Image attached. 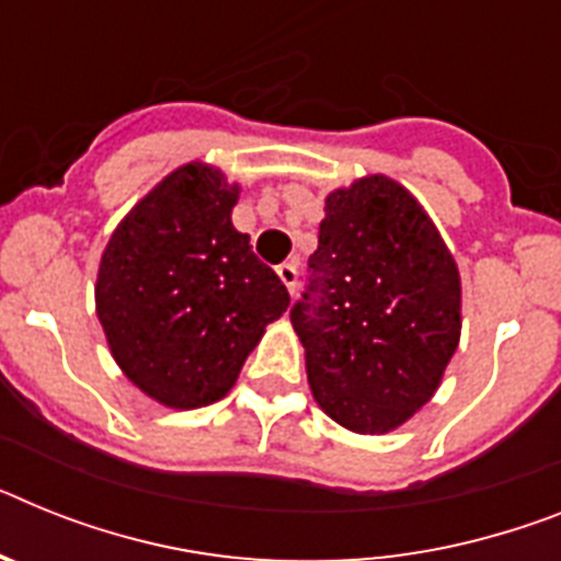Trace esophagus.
Returning a JSON list of instances; mask_svg holds the SVG:
<instances>
[{"instance_id": "obj_1", "label": "esophagus", "mask_w": 561, "mask_h": 561, "mask_svg": "<svg viewBox=\"0 0 561 561\" xmlns=\"http://www.w3.org/2000/svg\"><path fill=\"white\" fill-rule=\"evenodd\" d=\"M276 273H279L282 285H285L290 294H296V285H299V262H296V259H288V262H282V265L276 267Z\"/></svg>"}]
</instances>
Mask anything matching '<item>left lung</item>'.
Instances as JSON below:
<instances>
[{
	"label": "left lung",
	"instance_id": "1",
	"mask_svg": "<svg viewBox=\"0 0 561 561\" xmlns=\"http://www.w3.org/2000/svg\"><path fill=\"white\" fill-rule=\"evenodd\" d=\"M308 288L290 308L319 408L388 433L433 397L459 345L462 285L411 193L368 176L324 199Z\"/></svg>",
	"mask_w": 561,
	"mask_h": 561
}]
</instances>
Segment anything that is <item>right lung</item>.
<instances>
[{
	"label": "right lung",
	"mask_w": 561,
	"mask_h": 561,
	"mask_svg": "<svg viewBox=\"0 0 561 561\" xmlns=\"http://www.w3.org/2000/svg\"><path fill=\"white\" fill-rule=\"evenodd\" d=\"M239 187L208 164L164 176L113 230L96 313L113 359L168 408L222 399L288 288L230 222Z\"/></svg>",
	"instance_id": "add662e5"
}]
</instances>
